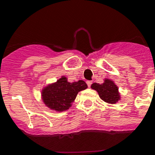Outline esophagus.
Returning a JSON list of instances; mask_svg holds the SVG:
<instances>
[{"instance_id":"obj_1","label":"esophagus","mask_w":155,"mask_h":155,"mask_svg":"<svg viewBox=\"0 0 155 155\" xmlns=\"http://www.w3.org/2000/svg\"><path fill=\"white\" fill-rule=\"evenodd\" d=\"M92 81H87V86H88V87H91V85H92Z\"/></svg>"}]
</instances>
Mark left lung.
<instances>
[{
  "label": "left lung",
  "instance_id": "obj_1",
  "mask_svg": "<svg viewBox=\"0 0 155 155\" xmlns=\"http://www.w3.org/2000/svg\"><path fill=\"white\" fill-rule=\"evenodd\" d=\"M92 89L96 90L101 99L106 103L115 104L120 100V92L118 91V87L113 80L109 79H104L103 84L94 83L91 85Z\"/></svg>",
  "mask_w": 155,
  "mask_h": 155
}]
</instances>
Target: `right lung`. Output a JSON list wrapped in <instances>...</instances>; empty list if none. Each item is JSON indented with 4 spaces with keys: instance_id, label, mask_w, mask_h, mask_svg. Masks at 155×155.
<instances>
[{
    "instance_id": "obj_1",
    "label": "right lung",
    "mask_w": 155,
    "mask_h": 155,
    "mask_svg": "<svg viewBox=\"0 0 155 155\" xmlns=\"http://www.w3.org/2000/svg\"><path fill=\"white\" fill-rule=\"evenodd\" d=\"M87 87V84L84 80L70 83L66 76H62L56 82L43 87L41 96L45 105L50 109L63 112L71 107L78 92Z\"/></svg>"
}]
</instances>
